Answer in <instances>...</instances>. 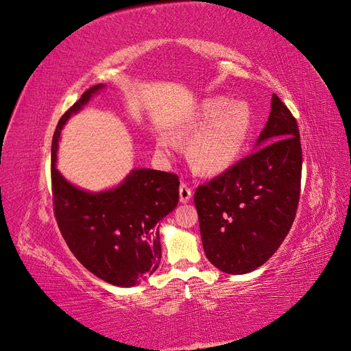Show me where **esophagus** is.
I'll return each mask as SVG.
<instances>
[{
    "instance_id": "obj_1",
    "label": "esophagus",
    "mask_w": 351,
    "mask_h": 351,
    "mask_svg": "<svg viewBox=\"0 0 351 351\" xmlns=\"http://www.w3.org/2000/svg\"><path fill=\"white\" fill-rule=\"evenodd\" d=\"M192 195H193L192 187H190L187 183H182V186H180V202H182V204H187V202L192 199Z\"/></svg>"
}]
</instances>
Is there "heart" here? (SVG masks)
<instances>
[{
  "label": "heart",
  "mask_w": 351,
  "mask_h": 351,
  "mask_svg": "<svg viewBox=\"0 0 351 351\" xmlns=\"http://www.w3.org/2000/svg\"><path fill=\"white\" fill-rule=\"evenodd\" d=\"M252 132V112L247 104L224 98L202 102L176 129V139L187 141V161L196 171L215 174L230 168L241 155ZM162 155L176 151V142L165 134L156 137Z\"/></svg>",
  "instance_id": "obj_1"
}]
</instances>
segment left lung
<instances>
[{
	"label": "left lung",
	"mask_w": 351,
	"mask_h": 351,
	"mask_svg": "<svg viewBox=\"0 0 351 351\" xmlns=\"http://www.w3.org/2000/svg\"><path fill=\"white\" fill-rule=\"evenodd\" d=\"M256 151L195 192L202 243L226 274L258 269L281 246L300 199L302 145L297 121L272 95Z\"/></svg>",
	"instance_id": "obj_1"
}]
</instances>
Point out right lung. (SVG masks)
<instances>
[{
    "instance_id": "add662e5",
    "label": "right lung",
    "mask_w": 351,
    "mask_h": 351,
    "mask_svg": "<svg viewBox=\"0 0 351 351\" xmlns=\"http://www.w3.org/2000/svg\"><path fill=\"white\" fill-rule=\"evenodd\" d=\"M104 84H95L61 117L52 137L51 182L58 228L84 268L119 287H133L161 262L159 221L178 204V177L137 168L111 190L92 193L69 183L56 168L62 125Z\"/></svg>"
}]
</instances>
